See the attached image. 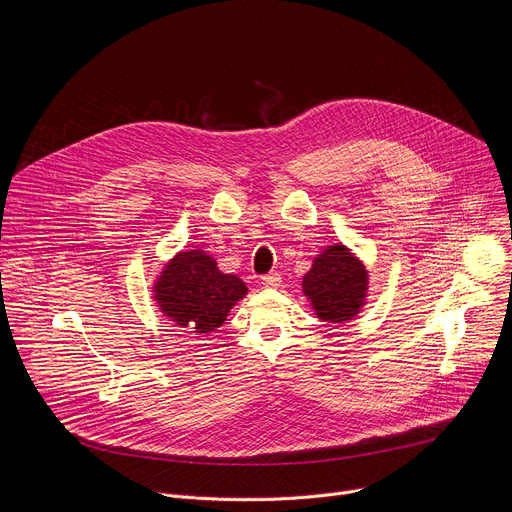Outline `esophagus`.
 <instances>
[{"label":"esophagus","mask_w":512,"mask_h":512,"mask_svg":"<svg viewBox=\"0 0 512 512\" xmlns=\"http://www.w3.org/2000/svg\"><path fill=\"white\" fill-rule=\"evenodd\" d=\"M263 285L265 287H271V289H275V287H279L281 285V275L279 273H267V275H263Z\"/></svg>","instance_id":"obj_1"}]
</instances>
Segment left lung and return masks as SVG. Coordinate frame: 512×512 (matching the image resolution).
<instances>
[{
    "label": "left lung",
    "mask_w": 512,
    "mask_h": 512,
    "mask_svg": "<svg viewBox=\"0 0 512 512\" xmlns=\"http://www.w3.org/2000/svg\"><path fill=\"white\" fill-rule=\"evenodd\" d=\"M367 283V269L338 243L314 259L312 269L304 275L302 287L320 320L342 324L352 320L364 306Z\"/></svg>",
    "instance_id": "obj_1"
}]
</instances>
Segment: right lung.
I'll use <instances>...</instances> for the list:
<instances>
[{
	"mask_svg": "<svg viewBox=\"0 0 512 512\" xmlns=\"http://www.w3.org/2000/svg\"><path fill=\"white\" fill-rule=\"evenodd\" d=\"M160 310L180 328L208 334L223 326L231 308L247 296V285L223 273L200 249L178 253L154 285Z\"/></svg>",
	"mask_w": 512,
	"mask_h": 512,
	"instance_id": "obj_1",
	"label": "right lung"
}]
</instances>
